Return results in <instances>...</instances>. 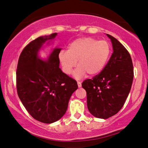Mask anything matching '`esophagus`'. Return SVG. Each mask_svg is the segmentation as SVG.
I'll list each match as a JSON object with an SVG mask.
<instances>
[{"label": "esophagus", "instance_id": "34e87169", "mask_svg": "<svg viewBox=\"0 0 148 148\" xmlns=\"http://www.w3.org/2000/svg\"><path fill=\"white\" fill-rule=\"evenodd\" d=\"M77 84H78V88H81V86H82V83L80 82H77Z\"/></svg>", "mask_w": 148, "mask_h": 148}]
</instances>
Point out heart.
Here are the masks:
<instances>
[{"label":"heart","instance_id":"obj_1","mask_svg":"<svg viewBox=\"0 0 148 148\" xmlns=\"http://www.w3.org/2000/svg\"><path fill=\"white\" fill-rule=\"evenodd\" d=\"M111 53L110 44L107 41H97L93 37H81L69 45L68 51L62 50L58 55L63 72L70 74L76 66L74 76L81 78L86 73L97 75L106 66Z\"/></svg>","mask_w":148,"mask_h":148}]
</instances>
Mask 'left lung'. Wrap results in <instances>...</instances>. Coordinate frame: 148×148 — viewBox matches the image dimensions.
Listing matches in <instances>:
<instances>
[{
    "mask_svg": "<svg viewBox=\"0 0 148 148\" xmlns=\"http://www.w3.org/2000/svg\"><path fill=\"white\" fill-rule=\"evenodd\" d=\"M113 53L104 69L84 80L87 105L90 113L106 119L116 114L123 107L132 87L134 70L130 53L116 39L109 34Z\"/></svg>",
    "mask_w": 148,
    "mask_h": 148,
    "instance_id": "left-lung-1",
    "label": "left lung"
}]
</instances>
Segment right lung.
Returning <instances> with one entry per match:
<instances>
[{
	"instance_id": "1",
	"label": "right lung",
	"mask_w": 148,
	"mask_h": 148,
	"mask_svg": "<svg viewBox=\"0 0 148 148\" xmlns=\"http://www.w3.org/2000/svg\"><path fill=\"white\" fill-rule=\"evenodd\" d=\"M57 35L39 37L27 44L20 54L16 70V89L22 104L33 118L47 124L64 115L70 97L78 89L76 81L59 68L61 49H54L46 60L38 57L42 45Z\"/></svg>"
}]
</instances>
